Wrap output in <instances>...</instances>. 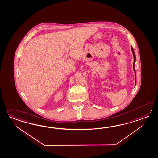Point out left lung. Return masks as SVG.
Here are the masks:
<instances>
[{
	"label": "left lung",
	"instance_id": "left-lung-1",
	"mask_svg": "<svg viewBox=\"0 0 158 158\" xmlns=\"http://www.w3.org/2000/svg\"><path fill=\"white\" fill-rule=\"evenodd\" d=\"M131 51H132V53L133 54L134 56V63H133V70L134 71V73L135 75V86L136 85V82H137V77H136V73H135V68H134V65H135V61H136V57H135V52L134 51L133 48V47L131 46Z\"/></svg>",
	"mask_w": 158,
	"mask_h": 158
}]
</instances>
